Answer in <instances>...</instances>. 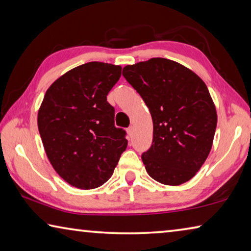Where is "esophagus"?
Here are the masks:
<instances>
[{"label": "esophagus", "instance_id": "obj_1", "mask_svg": "<svg viewBox=\"0 0 251 251\" xmlns=\"http://www.w3.org/2000/svg\"><path fill=\"white\" fill-rule=\"evenodd\" d=\"M133 133H134L133 126H129L128 128H127V134H128V137H129V138L131 137V136H133Z\"/></svg>", "mask_w": 251, "mask_h": 251}]
</instances>
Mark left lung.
Masks as SVG:
<instances>
[{
  "mask_svg": "<svg viewBox=\"0 0 251 251\" xmlns=\"http://www.w3.org/2000/svg\"><path fill=\"white\" fill-rule=\"evenodd\" d=\"M152 120V143L142 155L146 172L177 186L196 175L209 155L217 114L206 84L179 63L151 58L123 69Z\"/></svg>",
  "mask_w": 251,
  "mask_h": 251,
  "instance_id": "obj_1",
  "label": "left lung"
}]
</instances>
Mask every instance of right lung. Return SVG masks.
<instances>
[{
	"label": "right lung",
	"mask_w": 251,
	"mask_h": 251,
	"mask_svg": "<svg viewBox=\"0 0 251 251\" xmlns=\"http://www.w3.org/2000/svg\"><path fill=\"white\" fill-rule=\"evenodd\" d=\"M121 73V66L85 63L55 80L41 105L37 125L46 155L77 188L107 181L127 147L126 131L115 126V108L107 101Z\"/></svg>",
	"instance_id": "obj_1"
}]
</instances>
